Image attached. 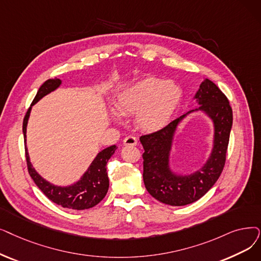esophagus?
I'll return each instance as SVG.
<instances>
[{
	"label": "esophagus",
	"instance_id": "1",
	"mask_svg": "<svg viewBox=\"0 0 261 261\" xmlns=\"http://www.w3.org/2000/svg\"><path fill=\"white\" fill-rule=\"evenodd\" d=\"M138 144V140L137 138L134 137H131V135H129V137H126L123 140V145H132V146H135Z\"/></svg>",
	"mask_w": 261,
	"mask_h": 261
}]
</instances>
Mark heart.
I'll use <instances>...</instances> for the list:
<instances>
[{
	"mask_svg": "<svg viewBox=\"0 0 261 261\" xmlns=\"http://www.w3.org/2000/svg\"><path fill=\"white\" fill-rule=\"evenodd\" d=\"M184 93L174 81L147 77L124 87L118 93L115 107L121 114H134L138 127L146 132L162 129L179 108ZM113 119L119 120L120 114L111 111Z\"/></svg>",
	"mask_w": 261,
	"mask_h": 261,
	"instance_id": "b5f03b06",
	"label": "heart"
}]
</instances>
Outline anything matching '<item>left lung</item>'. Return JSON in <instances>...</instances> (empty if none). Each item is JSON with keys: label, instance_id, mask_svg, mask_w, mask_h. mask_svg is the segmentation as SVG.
<instances>
[{"label": "left lung", "instance_id": "1", "mask_svg": "<svg viewBox=\"0 0 261 261\" xmlns=\"http://www.w3.org/2000/svg\"><path fill=\"white\" fill-rule=\"evenodd\" d=\"M193 99L199 106L169 122L156 132L142 135L144 147L143 179L148 193L169 206H186L205 195L219 179L226 160L232 110L221 89L209 79L199 85ZM202 111L214 126L213 147L210 156L196 171L180 174L171 168L170 154L178 124L193 112Z\"/></svg>", "mask_w": 261, "mask_h": 261}]
</instances>
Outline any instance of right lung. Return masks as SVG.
Returning a JSON list of instances; mask_svg holds the SVG:
<instances>
[{
	"instance_id": "add662e5",
	"label": "right lung",
	"mask_w": 261,
	"mask_h": 261,
	"mask_svg": "<svg viewBox=\"0 0 261 261\" xmlns=\"http://www.w3.org/2000/svg\"><path fill=\"white\" fill-rule=\"evenodd\" d=\"M61 85L62 80H60V79H50V80H47L39 87L35 98H34L30 109L27 112V115L23 120V135L28 169L35 185L41 190L44 195L55 202L56 205L73 210H85L96 206L97 203L105 198L108 193L110 184L107 173V163L117 149L116 145L110 146L108 148L99 151L81 178L76 180L75 182L67 186L52 184L40 176V174L33 167L31 163L27 147V127L32 107L36 105L44 96L58 89Z\"/></svg>"
}]
</instances>
